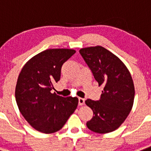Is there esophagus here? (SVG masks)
I'll return each instance as SVG.
<instances>
[{
  "instance_id": "obj_1",
  "label": "esophagus",
  "mask_w": 151,
  "mask_h": 151,
  "mask_svg": "<svg viewBox=\"0 0 151 151\" xmlns=\"http://www.w3.org/2000/svg\"><path fill=\"white\" fill-rule=\"evenodd\" d=\"M84 99H83V98H81V97H79L78 98V104H79V106H82V105L84 104Z\"/></svg>"
}]
</instances>
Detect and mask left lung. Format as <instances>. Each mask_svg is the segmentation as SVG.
Masks as SVG:
<instances>
[{"mask_svg": "<svg viewBox=\"0 0 151 151\" xmlns=\"http://www.w3.org/2000/svg\"><path fill=\"white\" fill-rule=\"evenodd\" d=\"M80 53L99 86H104L99 101H85L93 113L87 127L98 134L112 132L124 122L134 104L131 74L120 58L103 47L81 48Z\"/></svg>", "mask_w": 151, "mask_h": 151, "instance_id": "obj_1", "label": "left lung"}]
</instances>
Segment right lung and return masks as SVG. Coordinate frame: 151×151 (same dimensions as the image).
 <instances>
[{
  "label": "right lung",
  "mask_w": 151,
  "mask_h": 151,
  "mask_svg": "<svg viewBox=\"0 0 151 151\" xmlns=\"http://www.w3.org/2000/svg\"><path fill=\"white\" fill-rule=\"evenodd\" d=\"M75 53L67 48L47 49L30 58L21 69L15 98L21 114L36 130L44 134L60 130L78 107V97L50 92L60 81L62 65Z\"/></svg>",
  "instance_id": "right-lung-1"
}]
</instances>
